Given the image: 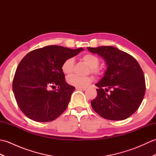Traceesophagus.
<instances>
[{"label":"esophagus","mask_w":156,"mask_h":156,"mask_svg":"<svg viewBox=\"0 0 156 156\" xmlns=\"http://www.w3.org/2000/svg\"><path fill=\"white\" fill-rule=\"evenodd\" d=\"M76 90H83V91L87 90V88H78V87H76Z\"/></svg>","instance_id":"obj_1"}]
</instances>
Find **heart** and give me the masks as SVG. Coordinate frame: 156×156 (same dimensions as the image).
Wrapping results in <instances>:
<instances>
[{
  "label": "heart",
  "mask_w": 156,
  "mask_h": 156,
  "mask_svg": "<svg viewBox=\"0 0 156 156\" xmlns=\"http://www.w3.org/2000/svg\"><path fill=\"white\" fill-rule=\"evenodd\" d=\"M82 60L85 64H87L90 68L89 72L94 74L96 76H100L102 74V68L98 66L100 64V59L93 54H87L82 56ZM74 59L73 58H69L66 59L62 64V71L65 74H70L74 71ZM68 84L78 88H85L90 84L92 78L90 76H85L81 77L76 75H70L67 77Z\"/></svg>",
  "instance_id": "1"
}]
</instances>
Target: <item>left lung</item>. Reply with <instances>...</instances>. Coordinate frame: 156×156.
I'll return each mask as SVG.
<instances>
[{
	"label": "left lung",
	"instance_id": "1",
	"mask_svg": "<svg viewBox=\"0 0 156 156\" xmlns=\"http://www.w3.org/2000/svg\"><path fill=\"white\" fill-rule=\"evenodd\" d=\"M105 59L107 69L95 85L97 96L91 101L94 111L112 121L126 119L136 111L143 101L145 81L143 70L133 56L112 46L87 48ZM111 90L107 94L106 91Z\"/></svg>",
	"mask_w": 156,
	"mask_h": 156
}]
</instances>
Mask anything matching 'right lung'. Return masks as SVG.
I'll return each instance as SVG.
<instances>
[{
	"label": "right lung",
	"mask_w": 156,
	"mask_h": 156,
	"mask_svg": "<svg viewBox=\"0 0 156 156\" xmlns=\"http://www.w3.org/2000/svg\"><path fill=\"white\" fill-rule=\"evenodd\" d=\"M83 48L48 45L26 55L16 68L12 90L21 111L31 120H55L67 108L75 87L66 83L62 64ZM58 86L57 91L51 87Z\"/></svg>",
	"instance_id": "add662e5"
}]
</instances>
